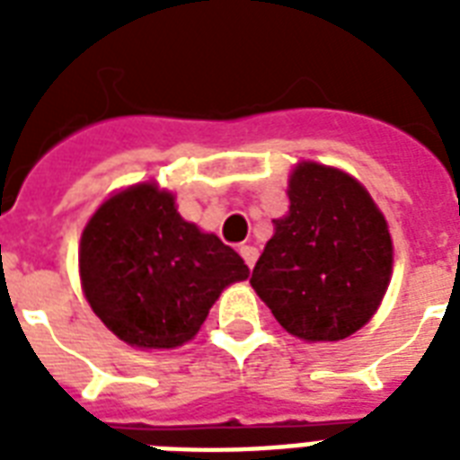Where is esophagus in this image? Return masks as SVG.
<instances>
[{
	"mask_svg": "<svg viewBox=\"0 0 460 460\" xmlns=\"http://www.w3.org/2000/svg\"><path fill=\"white\" fill-rule=\"evenodd\" d=\"M238 252H241V258L245 260V265L252 270L255 260H258V248H252V245H241V248H238Z\"/></svg>",
	"mask_w": 460,
	"mask_h": 460,
	"instance_id": "esophagus-1",
	"label": "esophagus"
}]
</instances>
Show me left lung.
<instances>
[{"label": "left lung", "instance_id": "1", "mask_svg": "<svg viewBox=\"0 0 460 460\" xmlns=\"http://www.w3.org/2000/svg\"><path fill=\"white\" fill-rule=\"evenodd\" d=\"M288 215L252 267L251 284L288 334L339 341L377 310L392 277V236L349 173L303 162L288 181Z\"/></svg>", "mask_w": 460, "mask_h": 460}]
</instances>
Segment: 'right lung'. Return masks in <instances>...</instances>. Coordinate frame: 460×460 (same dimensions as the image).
Wrapping results in <instances>:
<instances>
[{"instance_id": "add662e5", "label": "right lung", "mask_w": 460, "mask_h": 460, "mask_svg": "<svg viewBox=\"0 0 460 460\" xmlns=\"http://www.w3.org/2000/svg\"><path fill=\"white\" fill-rule=\"evenodd\" d=\"M81 281L95 314L138 349L190 341L222 288L248 265L176 212L173 195L138 183L100 205L81 238Z\"/></svg>"}]
</instances>
